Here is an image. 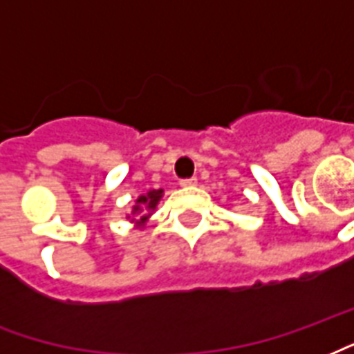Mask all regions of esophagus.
Listing matches in <instances>:
<instances>
[{
	"mask_svg": "<svg viewBox=\"0 0 354 354\" xmlns=\"http://www.w3.org/2000/svg\"><path fill=\"white\" fill-rule=\"evenodd\" d=\"M180 185H182V187H193V185H197V178H185V180H180Z\"/></svg>",
	"mask_w": 354,
	"mask_h": 354,
	"instance_id": "1",
	"label": "esophagus"
}]
</instances>
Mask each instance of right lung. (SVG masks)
Segmentation results:
<instances>
[{"label": "right lung", "mask_w": 354, "mask_h": 354, "mask_svg": "<svg viewBox=\"0 0 354 354\" xmlns=\"http://www.w3.org/2000/svg\"><path fill=\"white\" fill-rule=\"evenodd\" d=\"M161 197H163V189H150L146 195H140L137 198V204L133 206L131 216L127 217H129L133 223H137V227H142L148 221V217L151 216V212L157 208Z\"/></svg>", "instance_id": "obj_1"}]
</instances>
